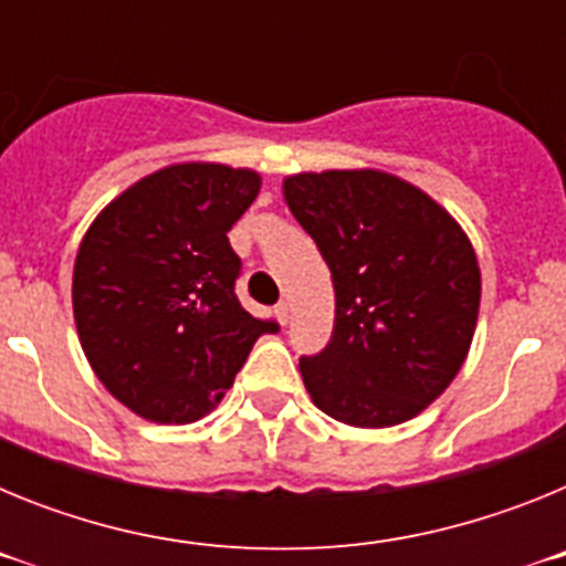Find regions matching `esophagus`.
<instances>
[{
	"label": "esophagus",
	"mask_w": 566,
	"mask_h": 566,
	"mask_svg": "<svg viewBox=\"0 0 566 566\" xmlns=\"http://www.w3.org/2000/svg\"><path fill=\"white\" fill-rule=\"evenodd\" d=\"M274 314H277L280 323H283V326H286L289 317H292V306H289L286 300H283V303H277V306H274Z\"/></svg>",
	"instance_id": "esophagus-1"
}]
</instances>
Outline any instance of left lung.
Listing matches in <instances>:
<instances>
[{
	"instance_id": "left-lung-1",
	"label": "left lung",
	"mask_w": 566,
	"mask_h": 566,
	"mask_svg": "<svg viewBox=\"0 0 566 566\" xmlns=\"http://www.w3.org/2000/svg\"><path fill=\"white\" fill-rule=\"evenodd\" d=\"M283 195L337 300L332 343L300 357L314 405L354 428L417 417L457 377L476 328L482 277L468 234L379 169L292 175Z\"/></svg>"
}]
</instances>
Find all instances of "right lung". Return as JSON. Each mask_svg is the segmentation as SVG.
<instances>
[{"label":"right lung","mask_w":566,"mask_h":566,"mask_svg":"<svg viewBox=\"0 0 566 566\" xmlns=\"http://www.w3.org/2000/svg\"><path fill=\"white\" fill-rule=\"evenodd\" d=\"M260 175L175 164L122 192L84 234L73 269L82 348L104 388L149 422L207 417L252 345L280 332L240 306L227 232Z\"/></svg>","instance_id":"add662e5"}]
</instances>
